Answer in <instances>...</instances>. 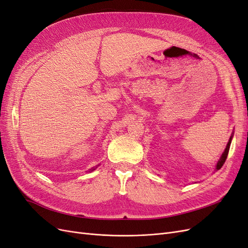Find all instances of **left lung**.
<instances>
[{"instance_id": "left-lung-1", "label": "left lung", "mask_w": 248, "mask_h": 248, "mask_svg": "<svg viewBox=\"0 0 248 248\" xmlns=\"http://www.w3.org/2000/svg\"><path fill=\"white\" fill-rule=\"evenodd\" d=\"M232 136L230 138L226 150H224V152L222 153V155H221V157H220V159L218 160V162H217V164H216V170H217L221 169V167L223 166V163L226 162V160H227V157H228V154H229V150H230V146H231V141H232Z\"/></svg>"}]
</instances>
